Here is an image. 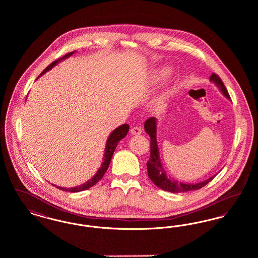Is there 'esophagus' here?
I'll list each match as a JSON object with an SVG mask.
<instances>
[{
  "label": "esophagus",
  "mask_w": 258,
  "mask_h": 258,
  "mask_svg": "<svg viewBox=\"0 0 258 258\" xmlns=\"http://www.w3.org/2000/svg\"><path fill=\"white\" fill-rule=\"evenodd\" d=\"M141 133H142V130H141V127H139V126H133V127L131 128V134H132V135H141Z\"/></svg>",
  "instance_id": "34e87169"
}]
</instances>
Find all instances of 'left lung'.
<instances>
[{
	"label": "left lung",
	"mask_w": 258,
	"mask_h": 258,
	"mask_svg": "<svg viewBox=\"0 0 258 258\" xmlns=\"http://www.w3.org/2000/svg\"><path fill=\"white\" fill-rule=\"evenodd\" d=\"M210 80L213 81L218 86L224 97L230 99V96L224 86L223 82L221 81V77L218 74H211ZM144 128L151 138L150 159L147 162L148 176L151 179V181L157 186H159L163 190L170 191V192H184V191H189V190H197L203 187L204 185H206L209 182H211L216 177V175H214L213 177L209 178L208 180H205L197 184H184L182 182H179L177 180H174L170 177H168L167 174L164 171L160 161V152H159L158 143H157V119L155 117H150L144 123Z\"/></svg>",
	"instance_id": "8db88e82"
}]
</instances>
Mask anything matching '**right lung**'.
<instances>
[{
    "mask_svg": "<svg viewBox=\"0 0 258 258\" xmlns=\"http://www.w3.org/2000/svg\"><path fill=\"white\" fill-rule=\"evenodd\" d=\"M74 52H71V53H68L66 55H63L61 58H59L58 60L53 61L52 63H50L49 66L40 74V75H42L43 74H45L47 71L51 70L55 64H57L59 61L64 60L66 58H69L70 56H72L74 54ZM38 78V77H37ZM130 130V125L126 124V123H123L122 125H120L119 127H117L115 131H113L111 133V135H109L108 139H107V142H106V147H105V152H104V158H103V162L101 163V166L100 168L98 169V172L96 173V175L89 181H87L85 184H81V185H78V186H75V187H71V188H67V187H61V186H57L58 188H60L61 190H64V191H70V192H78V191H82V190H86L88 188L92 187L93 185L98 183V181L103 177V175L105 174L106 170L108 169V166L110 164L111 159H112V156H113V153L115 151V149L117 147L118 143L120 140H122L123 137L126 135L127 132ZM54 185V184H53Z\"/></svg>",
    "mask_w": 258,
    "mask_h": 258,
    "instance_id": "obj_1",
    "label": "right lung"
}]
</instances>
